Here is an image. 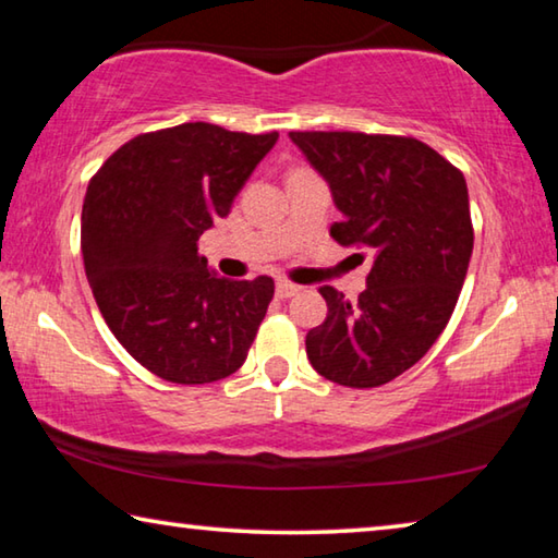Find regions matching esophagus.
I'll list each match as a JSON object with an SVG mask.
<instances>
[{"instance_id": "esophagus-1", "label": "esophagus", "mask_w": 558, "mask_h": 558, "mask_svg": "<svg viewBox=\"0 0 558 558\" xmlns=\"http://www.w3.org/2000/svg\"><path fill=\"white\" fill-rule=\"evenodd\" d=\"M298 292H300V288H298V286H292V282H286V280H280L278 286H276V295H278L280 300L298 295Z\"/></svg>"}]
</instances>
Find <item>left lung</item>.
Wrapping results in <instances>:
<instances>
[{
	"instance_id": "8db88e82",
	"label": "left lung",
	"mask_w": 558,
	"mask_h": 558,
	"mask_svg": "<svg viewBox=\"0 0 558 558\" xmlns=\"http://www.w3.org/2000/svg\"><path fill=\"white\" fill-rule=\"evenodd\" d=\"M290 140L342 214L332 239L374 253L356 302L319 288L327 319L307 332V359L335 384L381 386L428 352L456 310L472 256L465 177L413 137L290 132Z\"/></svg>"
}]
</instances>
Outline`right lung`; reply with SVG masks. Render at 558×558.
Returning <instances> with one entry per match:
<instances>
[{
  "instance_id": "1",
  "label": "right lung",
  "mask_w": 558,
  "mask_h": 558,
  "mask_svg": "<svg viewBox=\"0 0 558 558\" xmlns=\"http://www.w3.org/2000/svg\"><path fill=\"white\" fill-rule=\"evenodd\" d=\"M278 132L209 122L147 132L90 179L81 251L93 298L132 359L172 384H211L241 369L276 286L226 280L199 235L231 204Z\"/></svg>"
}]
</instances>
